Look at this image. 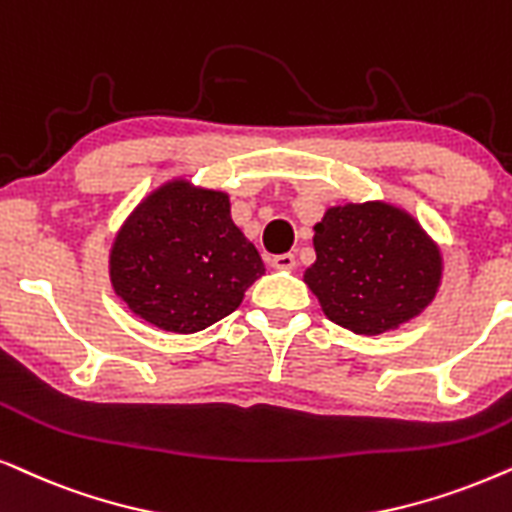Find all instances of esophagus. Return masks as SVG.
Masks as SVG:
<instances>
[{"label": "esophagus", "mask_w": 512, "mask_h": 512, "mask_svg": "<svg viewBox=\"0 0 512 512\" xmlns=\"http://www.w3.org/2000/svg\"><path fill=\"white\" fill-rule=\"evenodd\" d=\"M272 268L277 270H291L296 265V256L294 254H277L272 256Z\"/></svg>", "instance_id": "1"}]
</instances>
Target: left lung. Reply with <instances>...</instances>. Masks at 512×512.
<instances>
[{"label": "left lung", "mask_w": 512, "mask_h": 512, "mask_svg": "<svg viewBox=\"0 0 512 512\" xmlns=\"http://www.w3.org/2000/svg\"><path fill=\"white\" fill-rule=\"evenodd\" d=\"M313 244L317 261L303 280L324 315L355 334L397 329L440 287V251L414 218L386 202L331 207Z\"/></svg>", "instance_id": "1"}]
</instances>
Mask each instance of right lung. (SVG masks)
Segmentation results:
<instances>
[{
	"mask_svg": "<svg viewBox=\"0 0 512 512\" xmlns=\"http://www.w3.org/2000/svg\"><path fill=\"white\" fill-rule=\"evenodd\" d=\"M263 272L256 247L232 223L228 195L188 181L145 197L110 251L117 296L141 320L174 334L228 317Z\"/></svg>",
	"mask_w": 512,
	"mask_h": 512,
	"instance_id": "right-lung-1",
	"label": "right lung"
}]
</instances>
